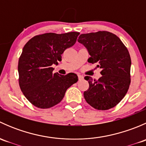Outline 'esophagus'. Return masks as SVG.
Wrapping results in <instances>:
<instances>
[{
  "label": "esophagus",
  "instance_id": "obj_1",
  "mask_svg": "<svg viewBox=\"0 0 146 146\" xmlns=\"http://www.w3.org/2000/svg\"><path fill=\"white\" fill-rule=\"evenodd\" d=\"M78 79H79V80H82V79H83V76H81V75L78 74Z\"/></svg>",
  "mask_w": 146,
  "mask_h": 146
}]
</instances>
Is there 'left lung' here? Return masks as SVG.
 <instances>
[{
  "label": "left lung",
  "instance_id": "8db88e82",
  "mask_svg": "<svg viewBox=\"0 0 146 146\" xmlns=\"http://www.w3.org/2000/svg\"><path fill=\"white\" fill-rule=\"evenodd\" d=\"M78 42L88 49V62L102 69L98 80L85 77L89 82L85 100L96 110L113 108L124 98L131 83V60L127 48L117 35L107 31L82 34Z\"/></svg>",
  "mask_w": 146,
  "mask_h": 146
}]
</instances>
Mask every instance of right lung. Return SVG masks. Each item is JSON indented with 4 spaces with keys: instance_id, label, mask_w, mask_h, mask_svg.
Instances as JSON below:
<instances>
[{
    "instance_id": "right-lung-1",
    "label": "right lung",
    "mask_w": 146,
    "mask_h": 146,
    "mask_svg": "<svg viewBox=\"0 0 146 146\" xmlns=\"http://www.w3.org/2000/svg\"><path fill=\"white\" fill-rule=\"evenodd\" d=\"M79 32L45 33L35 36L24 46L18 61L19 85L28 101L40 109L58 104L66 91L78 80L77 75L53 73V64L76 44Z\"/></svg>"
}]
</instances>
